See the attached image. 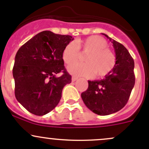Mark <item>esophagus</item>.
Listing matches in <instances>:
<instances>
[{"instance_id": "1", "label": "esophagus", "mask_w": 149, "mask_h": 149, "mask_svg": "<svg viewBox=\"0 0 149 149\" xmlns=\"http://www.w3.org/2000/svg\"><path fill=\"white\" fill-rule=\"evenodd\" d=\"M76 80H78V77H76V76H73V77H72V81L74 82L76 81Z\"/></svg>"}]
</instances>
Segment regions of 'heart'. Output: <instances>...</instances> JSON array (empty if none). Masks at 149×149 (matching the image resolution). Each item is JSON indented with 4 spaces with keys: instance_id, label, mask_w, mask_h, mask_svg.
<instances>
[{
    "instance_id": "b5f03b06",
    "label": "heart",
    "mask_w": 149,
    "mask_h": 149,
    "mask_svg": "<svg viewBox=\"0 0 149 149\" xmlns=\"http://www.w3.org/2000/svg\"><path fill=\"white\" fill-rule=\"evenodd\" d=\"M108 43L103 37L97 35L90 36L84 40L70 42L64 48L63 61L70 65L79 56V50L87 52L84 57L86 63H75L68 68L70 73L78 76L91 77L96 73L99 77L109 74L115 67L116 58L115 54L107 47Z\"/></svg>"
}]
</instances>
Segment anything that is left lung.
I'll return each mask as SVG.
<instances>
[{
    "label": "left lung",
    "instance_id": "left-lung-1",
    "mask_svg": "<svg viewBox=\"0 0 149 149\" xmlns=\"http://www.w3.org/2000/svg\"><path fill=\"white\" fill-rule=\"evenodd\" d=\"M113 44L116 63L113 70L98 81H88L86 91L81 93L86 106L99 115H108L123 109L135 85L134 61L127 49L107 34Z\"/></svg>",
    "mask_w": 149,
    "mask_h": 149
}]
</instances>
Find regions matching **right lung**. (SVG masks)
I'll list each match as a JSON object with an SVG mask.
<instances>
[{
  "label": "right lung",
  "instance_id": "right-lung-1",
  "mask_svg": "<svg viewBox=\"0 0 149 149\" xmlns=\"http://www.w3.org/2000/svg\"><path fill=\"white\" fill-rule=\"evenodd\" d=\"M73 40L70 35L43 31L16 52L13 68L15 97L31 113L42 116L52 111L61 100L63 87L71 82L62 53ZM61 72L62 76L56 77Z\"/></svg>",
  "mask_w": 149,
  "mask_h": 149
}]
</instances>
